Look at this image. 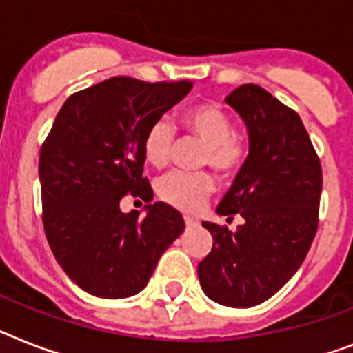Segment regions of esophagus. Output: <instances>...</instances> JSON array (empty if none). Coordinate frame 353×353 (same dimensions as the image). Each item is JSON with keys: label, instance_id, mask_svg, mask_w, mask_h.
<instances>
[{"label": "esophagus", "instance_id": "1", "mask_svg": "<svg viewBox=\"0 0 353 353\" xmlns=\"http://www.w3.org/2000/svg\"><path fill=\"white\" fill-rule=\"evenodd\" d=\"M185 225L186 228H194V226H197V221L196 219H192V217H185Z\"/></svg>", "mask_w": 353, "mask_h": 353}]
</instances>
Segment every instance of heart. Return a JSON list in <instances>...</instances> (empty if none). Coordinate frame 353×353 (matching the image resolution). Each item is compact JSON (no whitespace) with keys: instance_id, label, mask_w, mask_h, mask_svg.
Returning a JSON list of instances; mask_svg holds the SVG:
<instances>
[{"instance_id":"b5f03b06","label":"heart","mask_w":353,"mask_h":353,"mask_svg":"<svg viewBox=\"0 0 353 353\" xmlns=\"http://www.w3.org/2000/svg\"><path fill=\"white\" fill-rule=\"evenodd\" d=\"M179 121L186 134L206 145L201 165L212 167L223 177L241 170L250 156V141L234 130L230 112L214 101H201L179 112ZM174 130L167 119H156L143 137V154L152 167L163 168L170 161ZM214 192V179L208 174L172 172L157 183V196L177 210L194 214Z\"/></svg>"}]
</instances>
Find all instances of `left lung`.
<instances>
[{"mask_svg":"<svg viewBox=\"0 0 353 353\" xmlns=\"http://www.w3.org/2000/svg\"><path fill=\"white\" fill-rule=\"evenodd\" d=\"M248 127L250 156L217 214L236 232L203 223L214 237L197 265L203 290L232 308L270 299L303 265L319 225L323 170L310 136L296 110L254 83L226 96Z\"/></svg>","mask_w":353,"mask_h":353,"instance_id":"8db88e82","label":"left lung"}]
</instances>
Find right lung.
<instances>
[{
  "label": "right lung",
  "mask_w": 353,
  "mask_h": 353,
  "mask_svg": "<svg viewBox=\"0 0 353 353\" xmlns=\"http://www.w3.org/2000/svg\"><path fill=\"white\" fill-rule=\"evenodd\" d=\"M192 81L116 76L68 97L39 152L43 228L65 274L88 294L123 299L147 286L185 230L167 203L123 214L121 197L154 194L143 176V137L190 92Z\"/></svg>",
  "instance_id": "obj_1"
}]
</instances>
